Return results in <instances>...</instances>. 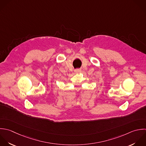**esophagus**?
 <instances>
[{"mask_svg":"<svg viewBox=\"0 0 146 146\" xmlns=\"http://www.w3.org/2000/svg\"><path fill=\"white\" fill-rule=\"evenodd\" d=\"M81 72V69H76L74 70V72L76 73H79Z\"/></svg>","mask_w":146,"mask_h":146,"instance_id":"34e87169","label":"esophagus"}]
</instances>
